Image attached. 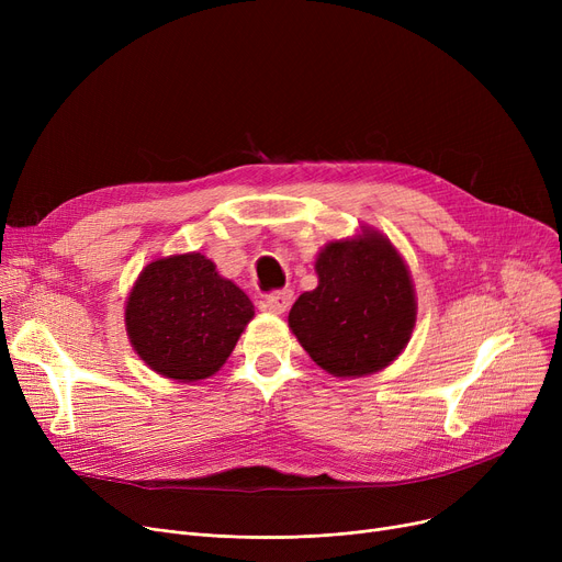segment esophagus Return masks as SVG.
I'll list each match as a JSON object with an SVG mask.
<instances>
[{
	"label": "esophagus",
	"mask_w": 562,
	"mask_h": 562,
	"mask_svg": "<svg viewBox=\"0 0 562 562\" xmlns=\"http://www.w3.org/2000/svg\"><path fill=\"white\" fill-rule=\"evenodd\" d=\"M291 301H293V293L284 289V291L271 293V296L261 303V307L271 314H284L291 307Z\"/></svg>",
	"instance_id": "34e87169"
}]
</instances>
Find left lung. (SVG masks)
<instances>
[{"label": "left lung", "instance_id": "1", "mask_svg": "<svg viewBox=\"0 0 562 562\" xmlns=\"http://www.w3.org/2000/svg\"><path fill=\"white\" fill-rule=\"evenodd\" d=\"M318 284L289 312V330L307 356L335 378L387 369L417 326V293L403 255L387 234L333 239L316 255Z\"/></svg>", "mask_w": 562, "mask_h": 562}]
</instances>
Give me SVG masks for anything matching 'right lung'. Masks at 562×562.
<instances>
[{"instance_id":"add662e5","label":"right lung","mask_w":562,"mask_h":562,"mask_svg":"<svg viewBox=\"0 0 562 562\" xmlns=\"http://www.w3.org/2000/svg\"><path fill=\"white\" fill-rule=\"evenodd\" d=\"M255 305L202 252L153 259L138 273L125 328L136 356L175 382H198L221 371Z\"/></svg>"}]
</instances>
